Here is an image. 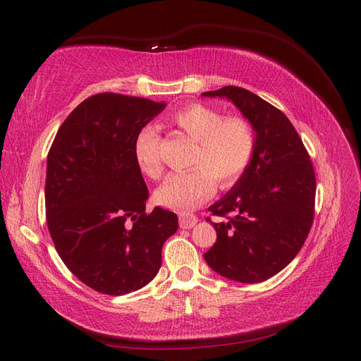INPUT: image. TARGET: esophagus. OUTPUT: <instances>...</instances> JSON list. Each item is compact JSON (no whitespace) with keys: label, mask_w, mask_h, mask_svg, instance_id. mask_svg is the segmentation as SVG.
Wrapping results in <instances>:
<instances>
[{"label":"esophagus","mask_w":361,"mask_h":361,"mask_svg":"<svg viewBox=\"0 0 361 361\" xmlns=\"http://www.w3.org/2000/svg\"><path fill=\"white\" fill-rule=\"evenodd\" d=\"M195 223H197V216L191 214H182L179 216V226L180 228H191Z\"/></svg>","instance_id":"1"}]
</instances>
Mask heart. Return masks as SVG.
I'll use <instances>...</instances> for the list:
<instances>
[{
    "label": "heart",
    "mask_w": 361,
    "mask_h": 361,
    "mask_svg": "<svg viewBox=\"0 0 361 361\" xmlns=\"http://www.w3.org/2000/svg\"><path fill=\"white\" fill-rule=\"evenodd\" d=\"M170 122L195 143L191 170L171 174L157 191V202L169 209L187 212L211 197L215 185L228 190L244 176L256 152V130L247 118L224 117L203 104H188L170 116ZM138 169L150 179L164 173L161 138L157 128L145 126L134 140Z\"/></svg>",
    "instance_id": "obj_1"
}]
</instances>
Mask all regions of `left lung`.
I'll use <instances>...</instances> for the list:
<instances>
[{"instance_id": "8db88e82", "label": "left lung", "mask_w": 361, "mask_h": 361, "mask_svg": "<svg viewBox=\"0 0 361 361\" xmlns=\"http://www.w3.org/2000/svg\"><path fill=\"white\" fill-rule=\"evenodd\" d=\"M204 96L227 97L256 130V152L244 176L209 207L216 231L204 253L218 274L241 283L276 276L298 255L314 215L316 178L309 152L279 108L243 87L226 85Z\"/></svg>"}]
</instances>
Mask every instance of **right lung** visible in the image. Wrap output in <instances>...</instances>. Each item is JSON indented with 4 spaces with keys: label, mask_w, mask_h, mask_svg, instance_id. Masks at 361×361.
Returning <instances> with one entry per match:
<instances>
[{
    "label": "right lung",
    "mask_w": 361,
    "mask_h": 361,
    "mask_svg": "<svg viewBox=\"0 0 361 361\" xmlns=\"http://www.w3.org/2000/svg\"><path fill=\"white\" fill-rule=\"evenodd\" d=\"M166 104L120 93L87 97L64 120L47 162L45 206L64 265L105 295L138 290L161 267L178 215L146 212L147 187L134 140Z\"/></svg>",
    "instance_id": "obj_1"
}]
</instances>
